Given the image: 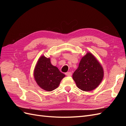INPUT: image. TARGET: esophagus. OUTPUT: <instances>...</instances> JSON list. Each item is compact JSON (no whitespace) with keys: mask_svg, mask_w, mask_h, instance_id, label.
<instances>
[{"mask_svg":"<svg viewBox=\"0 0 126 126\" xmlns=\"http://www.w3.org/2000/svg\"><path fill=\"white\" fill-rule=\"evenodd\" d=\"M65 74L67 76H72V73L71 72H67Z\"/></svg>","mask_w":126,"mask_h":126,"instance_id":"1","label":"esophagus"}]
</instances>
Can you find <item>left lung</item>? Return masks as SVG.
I'll list each match as a JSON object with an SVG mask.
<instances>
[{"label": "left lung", "instance_id": "obj_1", "mask_svg": "<svg viewBox=\"0 0 126 126\" xmlns=\"http://www.w3.org/2000/svg\"><path fill=\"white\" fill-rule=\"evenodd\" d=\"M103 77L104 70L102 66L90 52L82 57L78 68L72 75V78L78 88L85 91L96 88Z\"/></svg>", "mask_w": 126, "mask_h": 126}]
</instances>
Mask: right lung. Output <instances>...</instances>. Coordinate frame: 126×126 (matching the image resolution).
<instances>
[{"label":"right lung","instance_id":"obj_1","mask_svg":"<svg viewBox=\"0 0 126 126\" xmlns=\"http://www.w3.org/2000/svg\"><path fill=\"white\" fill-rule=\"evenodd\" d=\"M64 77L58 68L52 65L50 58L40 57L34 70V77L40 88L48 91L54 90Z\"/></svg>","mask_w":126,"mask_h":126}]
</instances>
